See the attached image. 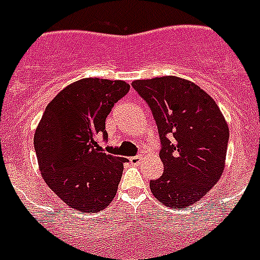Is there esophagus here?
I'll return each instance as SVG.
<instances>
[{
  "label": "esophagus",
  "mask_w": 260,
  "mask_h": 260,
  "mask_svg": "<svg viewBox=\"0 0 260 260\" xmlns=\"http://www.w3.org/2000/svg\"><path fill=\"white\" fill-rule=\"evenodd\" d=\"M142 158H143V156H142V155L132 156V157H130V161H132L133 164H139V162L142 161Z\"/></svg>",
  "instance_id": "esophagus-1"
}]
</instances>
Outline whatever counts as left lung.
Listing matches in <instances>:
<instances>
[{
	"label": "left lung",
	"instance_id": "left-lung-1",
	"mask_svg": "<svg viewBox=\"0 0 260 260\" xmlns=\"http://www.w3.org/2000/svg\"><path fill=\"white\" fill-rule=\"evenodd\" d=\"M132 86L150 107L161 142L164 172L150 181L151 191L165 206L186 208L222 174L228 125L213 99L189 80L161 77Z\"/></svg>",
	"mask_w": 260,
	"mask_h": 260
}]
</instances>
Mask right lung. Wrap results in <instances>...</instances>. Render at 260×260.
Instances as JSON below:
<instances>
[{
  "mask_svg": "<svg viewBox=\"0 0 260 260\" xmlns=\"http://www.w3.org/2000/svg\"><path fill=\"white\" fill-rule=\"evenodd\" d=\"M123 80L87 78L63 88L45 108L34 146L44 181L74 210L98 212L113 201L126 158L102 152L105 119L128 92Z\"/></svg>",
  "mask_w": 260,
  "mask_h": 260,
  "instance_id": "1",
  "label": "right lung"
}]
</instances>
